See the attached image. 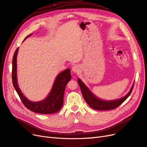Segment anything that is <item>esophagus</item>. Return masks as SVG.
<instances>
[{"mask_svg": "<svg viewBox=\"0 0 147 147\" xmlns=\"http://www.w3.org/2000/svg\"><path fill=\"white\" fill-rule=\"evenodd\" d=\"M79 71V66L78 65H74L72 67V71L73 73H78Z\"/></svg>", "mask_w": 147, "mask_h": 147, "instance_id": "1", "label": "esophagus"}]
</instances>
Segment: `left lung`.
Returning <instances> with one entry per match:
<instances>
[{
    "mask_svg": "<svg viewBox=\"0 0 147 147\" xmlns=\"http://www.w3.org/2000/svg\"><path fill=\"white\" fill-rule=\"evenodd\" d=\"M78 82L79 86H80L83 97L89 107L94 109V110L101 111L113 110V109H115L116 108L118 107L131 95L134 85V83L129 93L123 98L113 100H103L98 98L95 95H94L93 93H92V92L89 89V88L82 82L79 78L78 79Z\"/></svg>",
    "mask_w": 147,
    "mask_h": 147,
    "instance_id": "obj_1",
    "label": "left lung"
}]
</instances>
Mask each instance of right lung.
<instances>
[{
    "mask_svg": "<svg viewBox=\"0 0 147 147\" xmlns=\"http://www.w3.org/2000/svg\"><path fill=\"white\" fill-rule=\"evenodd\" d=\"M31 35L32 34L28 36L25 39ZM18 49L19 47L15 50L13 57V61H12V82L24 105L31 111L40 114L47 115L58 112L63 105V96L65 87L67 83L71 79L70 69H66L58 75L54 81L51 91L44 100L35 102L30 101L23 94L18 85L17 75H16V69H17L16 58H17Z\"/></svg>",
    "mask_w": 147,
    "mask_h": 147,
    "instance_id": "1",
    "label": "right lung"
}]
</instances>
